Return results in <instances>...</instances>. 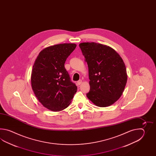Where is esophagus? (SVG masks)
Segmentation results:
<instances>
[{
	"label": "esophagus",
	"mask_w": 156,
	"mask_h": 156,
	"mask_svg": "<svg viewBox=\"0 0 156 156\" xmlns=\"http://www.w3.org/2000/svg\"><path fill=\"white\" fill-rule=\"evenodd\" d=\"M77 85H81V83H82V80H79L78 81H77Z\"/></svg>",
	"instance_id": "esophagus-1"
}]
</instances>
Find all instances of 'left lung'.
Instances as JSON below:
<instances>
[{"instance_id":"obj_1","label":"left lung","mask_w":156,"mask_h":156,"mask_svg":"<svg viewBox=\"0 0 156 156\" xmlns=\"http://www.w3.org/2000/svg\"><path fill=\"white\" fill-rule=\"evenodd\" d=\"M89 67L90 86L86 94L95 105L106 107L122 96L127 81L126 67L115 50L95 42L79 44Z\"/></svg>"}]
</instances>
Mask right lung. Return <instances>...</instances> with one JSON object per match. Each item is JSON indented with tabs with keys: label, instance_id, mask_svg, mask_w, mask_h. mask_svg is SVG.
Listing matches in <instances>:
<instances>
[{
	"label": "right lung",
	"instance_id": "obj_1",
	"mask_svg": "<svg viewBox=\"0 0 156 156\" xmlns=\"http://www.w3.org/2000/svg\"><path fill=\"white\" fill-rule=\"evenodd\" d=\"M76 44L63 43L45 48L33 65L31 85L37 99L43 106L58 112L69 105L77 87L71 81L65 63Z\"/></svg>",
	"mask_w": 156,
	"mask_h": 156
}]
</instances>
